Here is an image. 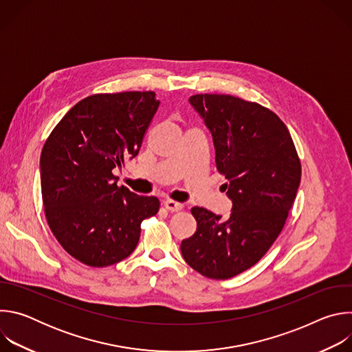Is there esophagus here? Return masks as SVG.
<instances>
[{
	"label": "esophagus",
	"instance_id": "esophagus-1",
	"mask_svg": "<svg viewBox=\"0 0 352 352\" xmlns=\"http://www.w3.org/2000/svg\"><path fill=\"white\" fill-rule=\"evenodd\" d=\"M164 208H166L167 210H170V212H178V210H181L184 206H182V204H179V202H174V200H166V202H164Z\"/></svg>",
	"mask_w": 352,
	"mask_h": 352
}]
</instances>
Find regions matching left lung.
Masks as SVG:
<instances>
[{
    "label": "left lung",
    "mask_w": 352,
    "mask_h": 352,
    "mask_svg": "<svg viewBox=\"0 0 352 352\" xmlns=\"http://www.w3.org/2000/svg\"><path fill=\"white\" fill-rule=\"evenodd\" d=\"M189 103L212 133L232 208L227 219L192 208L197 228L181 242V252L197 273L224 280L261 261L281 232L300 163L284 122L261 104L228 94H195Z\"/></svg>",
    "instance_id": "8db88e82"
}]
</instances>
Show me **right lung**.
I'll list each match as a JSON object with an SVG mask.
<instances>
[{
    "mask_svg": "<svg viewBox=\"0 0 352 352\" xmlns=\"http://www.w3.org/2000/svg\"><path fill=\"white\" fill-rule=\"evenodd\" d=\"M159 104L153 91L89 96L44 143L40 179L47 223L67 252L87 266L128 258L140 223L159 212L157 197L120 188L113 174L138 156Z\"/></svg>",
    "mask_w": 352,
    "mask_h": 352,
    "instance_id": "right-lung-1",
    "label": "right lung"
}]
</instances>
